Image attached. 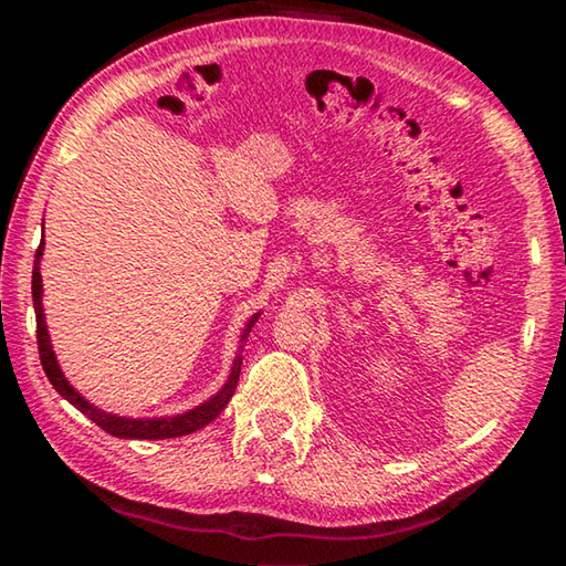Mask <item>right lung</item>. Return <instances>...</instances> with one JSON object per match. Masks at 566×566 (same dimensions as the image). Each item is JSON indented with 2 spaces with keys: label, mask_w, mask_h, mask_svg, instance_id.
Returning a JSON list of instances; mask_svg holds the SVG:
<instances>
[{
  "label": "right lung",
  "mask_w": 566,
  "mask_h": 566,
  "mask_svg": "<svg viewBox=\"0 0 566 566\" xmlns=\"http://www.w3.org/2000/svg\"><path fill=\"white\" fill-rule=\"evenodd\" d=\"M42 252H44V239L40 242V249H36V254H34L36 260H34V270H32V300H34V314H36V347H40V359H42L46 379L52 381V387L60 391V395L66 401H70V405L80 409L82 415H87L94 421V424L104 429V432H109L112 437H119V439L185 437V434L197 432V429L207 427L209 421H214L219 415H222V409L229 405V399H232L234 389H237L239 371H242V354H237V357H234L232 371H229V379L224 381V387L219 389L212 399H207L205 405L189 409V411H185V415L159 417V419H129V417L107 415V411H102L94 405H90V401L84 399L80 391H76L70 385V381L64 379V371L60 369V364H56V357H54L50 332H46V324H44V310H42V274H40ZM256 319H260V312H256L254 317L247 322V327L242 332V339H239V342H244L249 337V332H252ZM239 349H242V347H239Z\"/></svg>",
  "instance_id": "add662e5"
}]
</instances>
